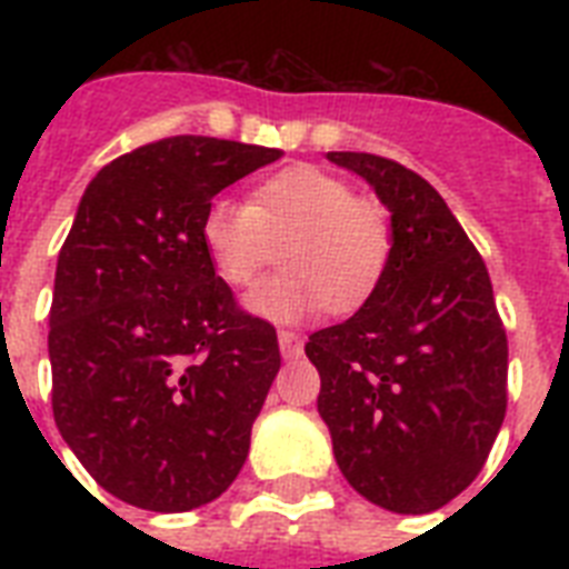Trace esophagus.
<instances>
[{
	"instance_id": "esophagus-1",
	"label": "esophagus",
	"mask_w": 569,
	"mask_h": 569,
	"mask_svg": "<svg viewBox=\"0 0 569 569\" xmlns=\"http://www.w3.org/2000/svg\"><path fill=\"white\" fill-rule=\"evenodd\" d=\"M277 342H280V351H283L286 360H292V357H301L303 339L298 337L295 330H280V333H277Z\"/></svg>"
}]
</instances>
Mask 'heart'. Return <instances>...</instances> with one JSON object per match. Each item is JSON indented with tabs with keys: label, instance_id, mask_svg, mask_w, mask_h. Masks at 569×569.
<instances>
[{
	"label": "heart",
	"instance_id": "obj_1",
	"mask_svg": "<svg viewBox=\"0 0 569 569\" xmlns=\"http://www.w3.org/2000/svg\"><path fill=\"white\" fill-rule=\"evenodd\" d=\"M200 241L214 274L248 292L280 248L283 274L268 280L250 307L274 321H298L328 303L363 307L392 259V221L375 197L355 194L342 177L292 164L259 182L250 203L218 197L200 218Z\"/></svg>",
	"mask_w": 569,
	"mask_h": 569
}]
</instances>
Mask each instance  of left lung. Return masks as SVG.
<instances>
[{
	"label": "left lung",
	"mask_w": 569,
	"mask_h": 569,
	"mask_svg": "<svg viewBox=\"0 0 569 569\" xmlns=\"http://www.w3.org/2000/svg\"><path fill=\"white\" fill-rule=\"evenodd\" d=\"M392 212V259L342 325L316 330L319 413L348 485L428 513L485 467L508 407V337L481 253L437 189L372 153H328Z\"/></svg>",
	"instance_id": "obj_1"
}]
</instances>
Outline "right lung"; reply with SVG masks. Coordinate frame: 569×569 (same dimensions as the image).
<instances>
[{"label":"right lung","instance_id":"1","mask_svg":"<svg viewBox=\"0 0 569 569\" xmlns=\"http://www.w3.org/2000/svg\"><path fill=\"white\" fill-rule=\"evenodd\" d=\"M274 147L177 136L84 189L49 310L52 416L102 490L191 511L239 476L280 369L277 330L236 303L200 241L212 197Z\"/></svg>","mask_w":569,"mask_h":569}]
</instances>
